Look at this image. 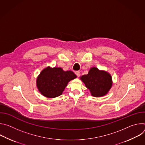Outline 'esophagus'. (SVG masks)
I'll list each match as a JSON object with an SVG mask.
<instances>
[{"instance_id":"obj_1","label":"esophagus","mask_w":145,"mask_h":145,"mask_svg":"<svg viewBox=\"0 0 145 145\" xmlns=\"http://www.w3.org/2000/svg\"><path fill=\"white\" fill-rule=\"evenodd\" d=\"M75 74H76V76L77 77H80V72L79 71H76L75 72Z\"/></svg>"}]
</instances>
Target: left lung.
<instances>
[{"instance_id": "left-lung-1", "label": "left lung", "mask_w": 145, "mask_h": 145, "mask_svg": "<svg viewBox=\"0 0 145 145\" xmlns=\"http://www.w3.org/2000/svg\"><path fill=\"white\" fill-rule=\"evenodd\" d=\"M91 95L101 97L106 95L112 87V77L106 71H99L97 68H92L87 74L80 77Z\"/></svg>"}]
</instances>
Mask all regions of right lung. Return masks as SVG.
I'll return each instance as SVG.
<instances>
[{"label":"right lung","mask_w":145,"mask_h":145,"mask_svg":"<svg viewBox=\"0 0 145 145\" xmlns=\"http://www.w3.org/2000/svg\"><path fill=\"white\" fill-rule=\"evenodd\" d=\"M76 77L72 71H64L61 68L48 67L38 76L37 86L42 95L53 98L63 93L68 82Z\"/></svg>","instance_id":"obj_1"}]
</instances>
